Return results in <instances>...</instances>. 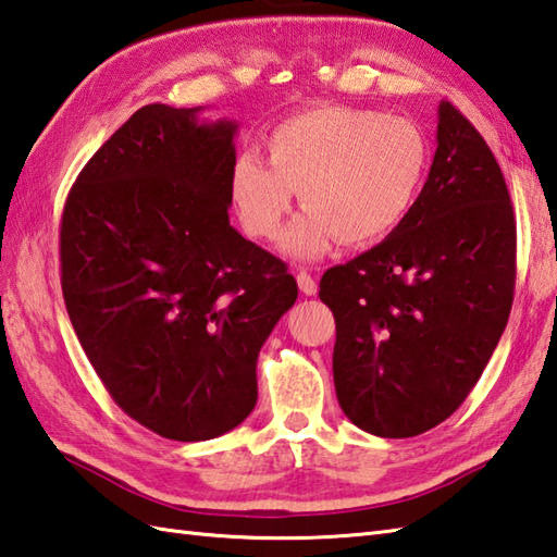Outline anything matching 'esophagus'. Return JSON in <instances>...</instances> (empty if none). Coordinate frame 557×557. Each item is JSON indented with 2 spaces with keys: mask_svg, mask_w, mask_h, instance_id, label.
Here are the masks:
<instances>
[{
  "mask_svg": "<svg viewBox=\"0 0 557 557\" xmlns=\"http://www.w3.org/2000/svg\"><path fill=\"white\" fill-rule=\"evenodd\" d=\"M297 282H299V289H301V294H306V297H315V292H318V282H315V277L311 275V272L299 270V272H297Z\"/></svg>",
  "mask_w": 557,
  "mask_h": 557,
  "instance_id": "esophagus-1",
  "label": "esophagus"
}]
</instances>
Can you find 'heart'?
<instances>
[{
  "instance_id": "b5f03b06",
  "label": "heart",
  "mask_w": 557,
  "mask_h": 557,
  "mask_svg": "<svg viewBox=\"0 0 557 557\" xmlns=\"http://www.w3.org/2000/svg\"><path fill=\"white\" fill-rule=\"evenodd\" d=\"M267 164L244 152L232 170V200L244 230L272 239L294 196L309 208L280 239L294 258H318L337 239L371 246L399 230L417 206L431 148L407 116L325 104L289 116L265 136Z\"/></svg>"
}]
</instances>
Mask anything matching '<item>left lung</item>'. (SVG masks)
Masks as SVG:
<instances>
[{
    "instance_id": "left-lung-1",
    "label": "left lung",
    "mask_w": 557,
    "mask_h": 557,
    "mask_svg": "<svg viewBox=\"0 0 557 557\" xmlns=\"http://www.w3.org/2000/svg\"><path fill=\"white\" fill-rule=\"evenodd\" d=\"M417 206L371 251L330 268L321 301L337 323L335 393L381 437L445 421L476 385L507 325L517 227L486 140L449 102Z\"/></svg>"
}]
</instances>
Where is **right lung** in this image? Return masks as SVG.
<instances>
[{"label": "right lung", "mask_w": 557, "mask_h": 557, "mask_svg": "<svg viewBox=\"0 0 557 557\" xmlns=\"http://www.w3.org/2000/svg\"><path fill=\"white\" fill-rule=\"evenodd\" d=\"M146 104L81 170L59 256L78 342L112 399L170 441L236 429L256 363L297 301L280 258L230 224L232 120Z\"/></svg>", "instance_id": "right-lung-1"}]
</instances>
